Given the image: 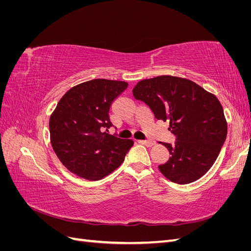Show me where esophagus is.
Wrapping results in <instances>:
<instances>
[{"instance_id":"esophagus-1","label":"esophagus","mask_w":251,"mask_h":251,"mask_svg":"<svg viewBox=\"0 0 251 251\" xmlns=\"http://www.w3.org/2000/svg\"><path fill=\"white\" fill-rule=\"evenodd\" d=\"M139 143L146 144L147 147H153V146H155V141H151V140H139Z\"/></svg>"}]
</instances>
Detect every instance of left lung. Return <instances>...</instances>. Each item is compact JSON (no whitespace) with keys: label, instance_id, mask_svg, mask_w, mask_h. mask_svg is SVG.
Here are the masks:
<instances>
[{"label":"left lung","instance_id":"left-lung-1","mask_svg":"<svg viewBox=\"0 0 251 251\" xmlns=\"http://www.w3.org/2000/svg\"><path fill=\"white\" fill-rule=\"evenodd\" d=\"M155 117L170 120L176 142L162 143L170 151L159 165L164 176L178 184L200 179L215 163L227 136V123L218 98L196 82L172 75L140 80L133 89Z\"/></svg>","mask_w":251,"mask_h":251}]
</instances>
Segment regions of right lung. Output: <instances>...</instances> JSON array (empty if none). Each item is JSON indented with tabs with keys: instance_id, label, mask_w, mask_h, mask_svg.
I'll return each instance as SVG.
<instances>
[{
	"instance_id": "right-lung-1",
	"label": "right lung",
	"mask_w": 251,
	"mask_h": 251,
	"mask_svg": "<svg viewBox=\"0 0 251 251\" xmlns=\"http://www.w3.org/2000/svg\"><path fill=\"white\" fill-rule=\"evenodd\" d=\"M127 82L92 79L71 88L60 98L49 120L56 156L71 173L88 180L108 176L124 162L133 140L110 135L112 102Z\"/></svg>"
}]
</instances>
